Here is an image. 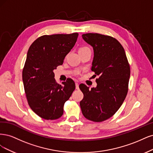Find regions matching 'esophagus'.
<instances>
[{
	"label": "esophagus",
	"instance_id": "esophagus-1",
	"mask_svg": "<svg viewBox=\"0 0 153 153\" xmlns=\"http://www.w3.org/2000/svg\"><path fill=\"white\" fill-rule=\"evenodd\" d=\"M76 88L77 90H79V84L77 82H76Z\"/></svg>",
	"mask_w": 153,
	"mask_h": 153
}]
</instances>
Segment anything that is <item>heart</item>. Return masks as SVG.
Here are the masks:
<instances>
[{
	"label": "heart",
	"instance_id": "obj_1",
	"mask_svg": "<svg viewBox=\"0 0 153 153\" xmlns=\"http://www.w3.org/2000/svg\"><path fill=\"white\" fill-rule=\"evenodd\" d=\"M83 48H86V47H85V48H81V49H83Z\"/></svg>",
	"mask_w": 153,
	"mask_h": 153
}]
</instances>
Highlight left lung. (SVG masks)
Listing matches in <instances>:
<instances>
[{
  "instance_id": "obj_1",
  "label": "left lung",
  "mask_w": 153,
  "mask_h": 153,
  "mask_svg": "<svg viewBox=\"0 0 153 153\" xmlns=\"http://www.w3.org/2000/svg\"><path fill=\"white\" fill-rule=\"evenodd\" d=\"M82 39L93 48L91 71L96 88L81 84L84 97L80 102L83 116L94 122L109 119L120 109L128 91L130 68L124 48L115 38L100 33H88Z\"/></svg>"
}]
</instances>
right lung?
Wrapping results in <instances>:
<instances>
[{"mask_svg":"<svg viewBox=\"0 0 153 153\" xmlns=\"http://www.w3.org/2000/svg\"><path fill=\"white\" fill-rule=\"evenodd\" d=\"M78 33L39 37L28 49L22 72L25 92L31 109L44 120H54L63 113V105L74 91L75 82L68 78L59 85L53 70L63 64L74 46Z\"/></svg>","mask_w":153,"mask_h":153,"instance_id":"1","label":"right lung"}]
</instances>
